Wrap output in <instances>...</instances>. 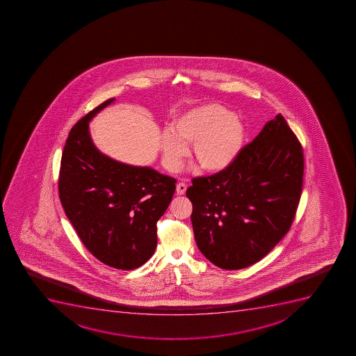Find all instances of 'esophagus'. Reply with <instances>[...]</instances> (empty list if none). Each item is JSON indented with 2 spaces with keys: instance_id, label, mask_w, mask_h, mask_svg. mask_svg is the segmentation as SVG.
Segmentation results:
<instances>
[{
  "instance_id": "obj_1",
  "label": "esophagus",
  "mask_w": 356,
  "mask_h": 356,
  "mask_svg": "<svg viewBox=\"0 0 356 356\" xmlns=\"http://www.w3.org/2000/svg\"><path fill=\"white\" fill-rule=\"evenodd\" d=\"M187 189V185L185 183H179L177 185V194L184 195Z\"/></svg>"
}]
</instances>
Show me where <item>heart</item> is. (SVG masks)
Masks as SVG:
<instances>
[{"label": "heart", "instance_id": "b5f03b06", "mask_svg": "<svg viewBox=\"0 0 356 356\" xmlns=\"http://www.w3.org/2000/svg\"><path fill=\"white\" fill-rule=\"evenodd\" d=\"M244 124L228 108L218 104L198 106L173 119L161 147L169 170H176L193 143V156L202 170L220 172L230 167L244 146Z\"/></svg>", "mask_w": 356, "mask_h": 356}]
</instances>
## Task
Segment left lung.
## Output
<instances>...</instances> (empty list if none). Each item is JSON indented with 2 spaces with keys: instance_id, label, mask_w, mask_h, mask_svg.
Instances as JSON below:
<instances>
[{
  "instance_id": "obj_1",
  "label": "left lung",
  "mask_w": 356,
  "mask_h": 356,
  "mask_svg": "<svg viewBox=\"0 0 356 356\" xmlns=\"http://www.w3.org/2000/svg\"><path fill=\"white\" fill-rule=\"evenodd\" d=\"M303 175V147L279 113L230 167L193 178L186 191L202 254L225 270L262 260L291 229Z\"/></svg>"
}]
</instances>
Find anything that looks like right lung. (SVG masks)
<instances>
[{"instance_id":"obj_1","label":"right lung","mask_w":356,"mask_h":356,"mask_svg":"<svg viewBox=\"0 0 356 356\" xmlns=\"http://www.w3.org/2000/svg\"><path fill=\"white\" fill-rule=\"evenodd\" d=\"M115 99L81 118L62 152L59 196L78 237L106 266L133 270L154 253L156 222L170 204L177 180L147 167H133L94 146L88 121Z\"/></svg>"}]
</instances>
